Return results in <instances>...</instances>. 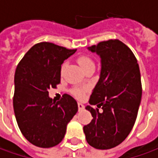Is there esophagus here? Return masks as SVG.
Wrapping results in <instances>:
<instances>
[{"label": "esophagus", "instance_id": "esophagus-1", "mask_svg": "<svg viewBox=\"0 0 158 158\" xmlns=\"http://www.w3.org/2000/svg\"><path fill=\"white\" fill-rule=\"evenodd\" d=\"M83 109H84V106L82 104H81V103H78V110L79 111H82Z\"/></svg>", "mask_w": 158, "mask_h": 158}]
</instances>
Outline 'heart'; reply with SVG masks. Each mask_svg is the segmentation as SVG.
Masks as SVG:
<instances>
[{
    "label": "heart",
    "mask_w": 158,
    "mask_h": 158,
    "mask_svg": "<svg viewBox=\"0 0 158 158\" xmlns=\"http://www.w3.org/2000/svg\"><path fill=\"white\" fill-rule=\"evenodd\" d=\"M77 62L78 64L81 66L82 69L84 71H86L90 68H95V62L94 60L91 59V58L88 56V55H85V54H82L77 57ZM65 69V63L61 65V68H60V74L62 75L63 73V70ZM71 92L74 96H76V98H82L84 97L85 94V89L82 88H73L71 89Z\"/></svg>",
    "instance_id": "heart-1"
}]
</instances>
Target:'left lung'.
Segmentation results:
<instances>
[{
	"label": "left lung",
	"instance_id": "1",
	"mask_svg": "<svg viewBox=\"0 0 158 158\" xmlns=\"http://www.w3.org/2000/svg\"><path fill=\"white\" fill-rule=\"evenodd\" d=\"M89 50L100 55L102 67L86 106L93 118L83 132L90 146L109 149L122 143L135 123L143 93L140 69L130 48L118 40L102 41Z\"/></svg>",
	"mask_w": 158,
	"mask_h": 158
}]
</instances>
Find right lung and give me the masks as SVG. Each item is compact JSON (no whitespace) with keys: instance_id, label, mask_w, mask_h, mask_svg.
<instances>
[{"instance_id":"1","label":"right lung","mask_w":158,"mask_h":158,"mask_svg":"<svg viewBox=\"0 0 158 158\" xmlns=\"http://www.w3.org/2000/svg\"><path fill=\"white\" fill-rule=\"evenodd\" d=\"M76 49H67L50 42L34 45L18 63L15 73L13 107L23 135L40 148L57 145L65 136L67 125L78 106L69 94L52 102L48 89L60 82L63 61Z\"/></svg>"}]
</instances>
